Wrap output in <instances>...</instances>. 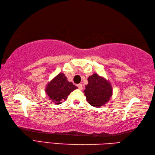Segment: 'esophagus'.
I'll return each mask as SVG.
<instances>
[{"mask_svg": "<svg viewBox=\"0 0 155 155\" xmlns=\"http://www.w3.org/2000/svg\"><path fill=\"white\" fill-rule=\"evenodd\" d=\"M77 86V87L78 88V89H79V90L83 89V85H82V84H78Z\"/></svg>", "mask_w": 155, "mask_h": 155, "instance_id": "1", "label": "esophagus"}]
</instances>
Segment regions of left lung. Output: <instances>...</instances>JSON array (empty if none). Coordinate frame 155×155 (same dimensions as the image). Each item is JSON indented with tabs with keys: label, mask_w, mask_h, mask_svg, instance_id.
Masks as SVG:
<instances>
[{
	"label": "left lung",
	"mask_w": 155,
	"mask_h": 155,
	"mask_svg": "<svg viewBox=\"0 0 155 155\" xmlns=\"http://www.w3.org/2000/svg\"><path fill=\"white\" fill-rule=\"evenodd\" d=\"M84 91L88 103L99 108L107 103L113 95V88L106 78L94 73L88 78V84Z\"/></svg>",
	"instance_id": "1"
}]
</instances>
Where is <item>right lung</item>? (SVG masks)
Masks as SVG:
<instances>
[{"instance_id": "obj_1", "label": "right lung", "mask_w": 155, "mask_h": 155, "mask_svg": "<svg viewBox=\"0 0 155 155\" xmlns=\"http://www.w3.org/2000/svg\"><path fill=\"white\" fill-rule=\"evenodd\" d=\"M77 88L71 82L68 81L64 73H60L47 84L45 92L49 100L56 104H58L67 99L71 92Z\"/></svg>"}]
</instances>
